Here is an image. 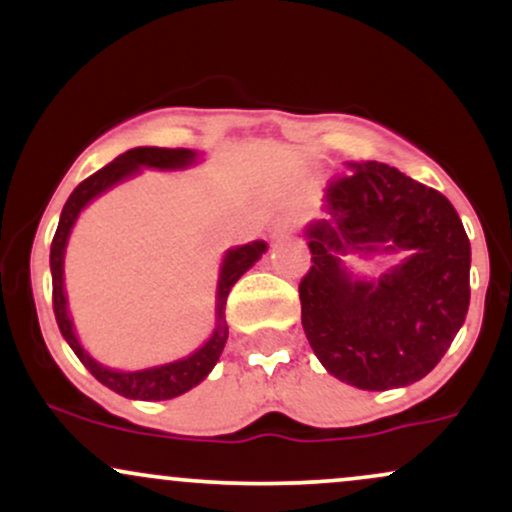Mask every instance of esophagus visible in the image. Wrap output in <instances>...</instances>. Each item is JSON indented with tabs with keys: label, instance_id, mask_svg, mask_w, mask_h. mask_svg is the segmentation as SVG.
Masks as SVG:
<instances>
[{
	"label": "esophagus",
	"instance_id": "esophagus-1",
	"mask_svg": "<svg viewBox=\"0 0 512 512\" xmlns=\"http://www.w3.org/2000/svg\"><path fill=\"white\" fill-rule=\"evenodd\" d=\"M296 221H291V219H279L274 223V236L276 238H286V236H291V233H296Z\"/></svg>",
	"mask_w": 512,
	"mask_h": 512
}]
</instances>
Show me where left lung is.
I'll return each mask as SVG.
<instances>
[{
    "mask_svg": "<svg viewBox=\"0 0 512 512\" xmlns=\"http://www.w3.org/2000/svg\"><path fill=\"white\" fill-rule=\"evenodd\" d=\"M327 185L330 219L308 228L313 267L298 284L305 337L334 378L390 390L438 366L469 308L472 248L457 211L433 187L378 161L351 163ZM407 249L378 282H356L338 257Z\"/></svg>",
    "mask_w": 512,
    "mask_h": 512,
    "instance_id": "8db88e82",
    "label": "left lung"
}]
</instances>
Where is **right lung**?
Masks as SVG:
<instances>
[{
  "label": "right lung",
  "mask_w": 512,
  "mask_h": 512,
  "mask_svg": "<svg viewBox=\"0 0 512 512\" xmlns=\"http://www.w3.org/2000/svg\"><path fill=\"white\" fill-rule=\"evenodd\" d=\"M195 161V151L190 149H161V146H137V149H129L127 154L117 156L115 161H110L108 166H103L98 173L88 175L84 182L74 187V192L69 195L67 204H64L60 226H57L55 238H52L50 248V269H52V308H55L57 325H60L62 337L67 339V344L72 346L74 354L79 356V361L88 368V373L103 383L105 387L117 392V395L129 397V399H146V402H156V399H173L182 395V392L192 390L197 383H202L209 375V370L219 361L223 346L228 339V325L223 310H226V298L231 293V286L243 276L248 269L262 257V252L267 250V243L255 240L250 245H240L236 250H228L223 257L221 267V279H219V293H216V330L211 334V339L202 349H197L195 354L182 358V361L166 363V366L158 368H146V370H134V373H120V370H110L101 366V363L93 361L91 356L81 349L79 339L72 330V320L67 315V298H64V281H62V264H64V248H67L69 231H72L76 216L79 211L91 202L93 197H98L101 192L113 187L115 182L129 178V175L139 173V168H182L187 163Z\"/></svg>",
  "instance_id": "add662e5"
}]
</instances>
